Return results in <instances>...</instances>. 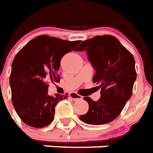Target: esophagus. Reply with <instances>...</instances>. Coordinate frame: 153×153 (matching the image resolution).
<instances>
[{"instance_id":"obj_1","label":"esophagus","mask_w":153,"mask_h":153,"mask_svg":"<svg viewBox=\"0 0 153 153\" xmlns=\"http://www.w3.org/2000/svg\"><path fill=\"white\" fill-rule=\"evenodd\" d=\"M69 97L70 98H72V100H74V101H77V100H81L83 98L82 96L81 95H79V94H76V93H71L69 94Z\"/></svg>"}]
</instances>
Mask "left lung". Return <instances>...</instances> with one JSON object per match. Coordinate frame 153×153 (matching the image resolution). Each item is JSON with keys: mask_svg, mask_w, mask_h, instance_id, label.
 Here are the masks:
<instances>
[{"mask_svg": "<svg viewBox=\"0 0 153 153\" xmlns=\"http://www.w3.org/2000/svg\"><path fill=\"white\" fill-rule=\"evenodd\" d=\"M77 51H86L96 72L93 81L101 88L97 102L84 97L89 111L80 119L90 125L111 123L119 115L132 94L136 80L135 59L115 37L106 34L83 41Z\"/></svg>", "mask_w": 153, "mask_h": 153, "instance_id": "left-lung-1", "label": "left lung"}]
</instances>
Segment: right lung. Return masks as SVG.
Listing matches in <instances>:
<instances>
[{"instance_id": "obj_1", "label": "right lung", "mask_w": 153, "mask_h": 153, "mask_svg": "<svg viewBox=\"0 0 153 153\" xmlns=\"http://www.w3.org/2000/svg\"><path fill=\"white\" fill-rule=\"evenodd\" d=\"M80 42L41 35L30 40L16 55L10 77L12 102L26 124L41 128L54 120L56 105L68 96H49V83L59 82L60 59Z\"/></svg>"}]
</instances>
